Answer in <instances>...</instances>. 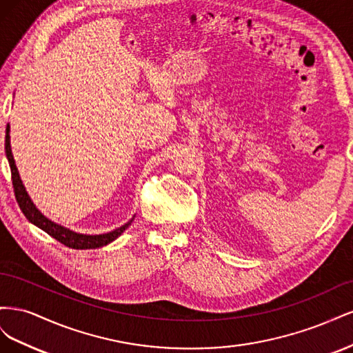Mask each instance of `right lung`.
Segmentation results:
<instances>
[{"label":"right lung","instance_id":"1","mask_svg":"<svg viewBox=\"0 0 353 353\" xmlns=\"http://www.w3.org/2000/svg\"><path fill=\"white\" fill-rule=\"evenodd\" d=\"M6 156L8 160L10 169H12V181H13V188H14V196L19 203L20 209H22L23 215L29 222L34 223L38 228L42 231H46L48 236L52 239H56L61 244L68 245V248L77 249V250H87V249H99L103 248V245H108L109 243L114 241L117 237L122 236V232L131 225L135 216L132 219L128 221L125 225L116 228L110 232H104V234H81L77 231H72L66 227L60 225V223H56L54 221L48 219L44 213H41V210L34 205V201L29 197L28 191L20 179L19 170L14 162V157L12 153V145H10V125L7 123L6 128Z\"/></svg>","mask_w":353,"mask_h":353}]
</instances>
